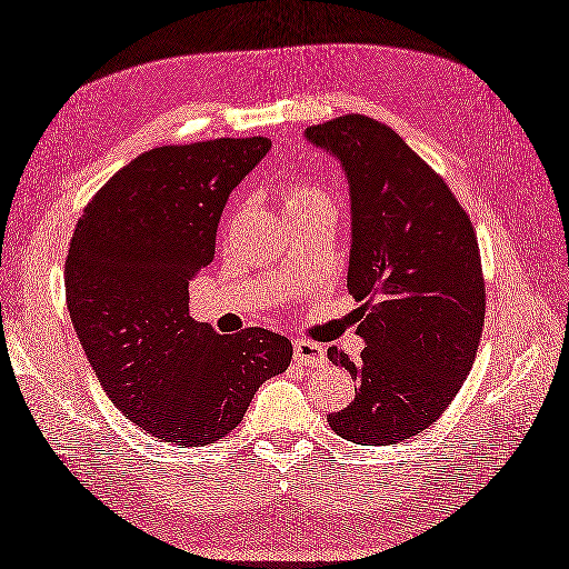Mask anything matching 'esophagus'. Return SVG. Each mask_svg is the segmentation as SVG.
Here are the masks:
<instances>
[{
  "label": "esophagus",
  "instance_id": "1",
  "mask_svg": "<svg viewBox=\"0 0 569 569\" xmlns=\"http://www.w3.org/2000/svg\"><path fill=\"white\" fill-rule=\"evenodd\" d=\"M295 358L297 363L301 366H309V368H317L321 366L323 361H327V353H323V349L319 343H311V341H295Z\"/></svg>",
  "mask_w": 569,
  "mask_h": 569
}]
</instances>
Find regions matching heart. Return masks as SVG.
Wrapping results in <instances>:
<instances>
[{
	"label": "heart",
	"mask_w": 569,
	"mask_h": 569,
	"mask_svg": "<svg viewBox=\"0 0 569 569\" xmlns=\"http://www.w3.org/2000/svg\"><path fill=\"white\" fill-rule=\"evenodd\" d=\"M317 206H333L331 196L321 187H317V183L299 181V183H292V187H287L282 193V208L289 218H295Z\"/></svg>",
	"instance_id": "b5f03b06"
}]
</instances>
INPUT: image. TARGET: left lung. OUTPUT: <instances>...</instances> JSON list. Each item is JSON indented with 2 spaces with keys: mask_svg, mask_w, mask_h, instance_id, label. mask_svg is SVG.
<instances>
[{
  "mask_svg": "<svg viewBox=\"0 0 569 569\" xmlns=\"http://www.w3.org/2000/svg\"><path fill=\"white\" fill-rule=\"evenodd\" d=\"M307 137L349 177V292L363 301L361 361L336 346L327 353L358 392L327 420L356 445L402 442L439 420L477 358L486 317L477 228L388 124L351 112L307 127Z\"/></svg>",
  "mask_w": 569,
  "mask_h": 569,
  "instance_id": "1",
  "label": "left lung"
}]
</instances>
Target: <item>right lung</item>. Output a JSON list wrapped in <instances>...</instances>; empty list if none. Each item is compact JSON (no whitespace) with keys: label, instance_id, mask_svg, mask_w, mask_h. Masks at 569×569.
I'll return each mask as SVG.
<instances>
[{"label":"right lung","instance_id":"add662e5","mask_svg":"<svg viewBox=\"0 0 569 569\" xmlns=\"http://www.w3.org/2000/svg\"><path fill=\"white\" fill-rule=\"evenodd\" d=\"M270 147L268 137H220L149 149L76 226L66 258L73 329L110 400L161 442L223 439L292 361L280 333L226 336L189 317V282L213 260L228 196Z\"/></svg>","mask_w":569,"mask_h":569}]
</instances>
